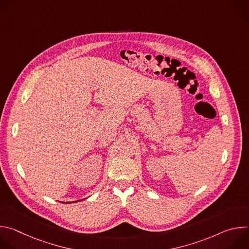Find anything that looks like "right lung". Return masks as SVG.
Segmentation results:
<instances>
[{
  "label": "right lung",
  "mask_w": 249,
  "mask_h": 249,
  "mask_svg": "<svg viewBox=\"0 0 249 249\" xmlns=\"http://www.w3.org/2000/svg\"><path fill=\"white\" fill-rule=\"evenodd\" d=\"M77 202H78V201H77ZM68 203H70V202H68Z\"/></svg>",
  "instance_id": "right-lung-1"
}]
</instances>
